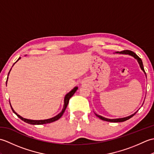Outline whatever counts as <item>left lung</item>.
I'll return each mask as SVG.
<instances>
[{"label":"left lung","instance_id":"1","mask_svg":"<svg viewBox=\"0 0 154 154\" xmlns=\"http://www.w3.org/2000/svg\"><path fill=\"white\" fill-rule=\"evenodd\" d=\"M116 53L122 54H128V55H132V56H133L134 58H136V60H138V63H139V64H140V67H141L143 71V72H144L145 74H146V72H145V71H144V69H143V63H142V60L138 56V55H137L134 53V52H133V51H130V50H123V51H120V52L118 51V52H116ZM136 112H136L134 114H132V115H130V116H127V117H125V118H122V119H106V118L103 117V116H100V115H98V114H96V116H97V117H99L100 119L103 120H104V121H107V122H124V121H126V120H127L130 119V118H132L134 115V114H136Z\"/></svg>","mask_w":154,"mask_h":154}]
</instances>
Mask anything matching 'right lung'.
Here are the masks:
<instances>
[{
	"mask_svg": "<svg viewBox=\"0 0 154 154\" xmlns=\"http://www.w3.org/2000/svg\"><path fill=\"white\" fill-rule=\"evenodd\" d=\"M20 57H19L18 60H20ZM18 60H17V61H18ZM8 74H9V73H8ZM7 79H8V77H7ZM6 82H7V80H6ZM77 89H78V88H77V87H75L73 90L71 91L69 93H67V94H66V95H65V99H64V105H63V110H62L60 114H57V116H54V118H51V119H50L42 120H32L26 119H24V118H22V116H20V115H18V114L17 113H16L14 110H13L12 106H11V109H12V111H13V112H14L15 114H16V116H17L19 118V119H20L24 121V122H26V123H28V124H36V125H39V124H44L51 123V122H55V121L57 120L58 119H60V118L62 116V115H63V113H64V112H65V109H66V108H67V105H68V103H69V101L70 98L73 95L74 93H75V92H76V91L77 90Z\"/></svg>",
	"mask_w": 154,
	"mask_h": 154,
	"instance_id": "obj_1",
	"label": "right lung"
}]
</instances>
